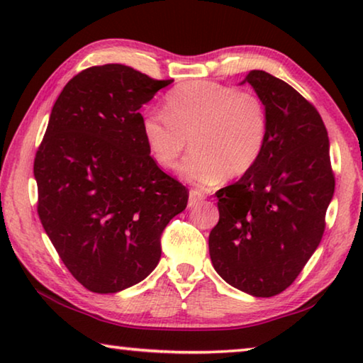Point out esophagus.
I'll use <instances>...</instances> for the list:
<instances>
[{
	"label": "esophagus",
	"mask_w": 363,
	"mask_h": 363,
	"mask_svg": "<svg viewBox=\"0 0 363 363\" xmlns=\"http://www.w3.org/2000/svg\"><path fill=\"white\" fill-rule=\"evenodd\" d=\"M201 200H205V194L200 192V190H196V189H190V192H189V206L199 205Z\"/></svg>",
	"instance_id": "34e87169"
}]
</instances>
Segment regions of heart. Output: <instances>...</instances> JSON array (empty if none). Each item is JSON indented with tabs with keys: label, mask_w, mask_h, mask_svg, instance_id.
<instances>
[{
	"label": "heart",
	"mask_w": 363,
	"mask_h": 363,
	"mask_svg": "<svg viewBox=\"0 0 363 363\" xmlns=\"http://www.w3.org/2000/svg\"><path fill=\"white\" fill-rule=\"evenodd\" d=\"M163 113L147 110L140 134L158 167L171 169L186 150L192 153L179 174L199 187L237 179L259 163L269 138V116L259 96L214 82L184 83L164 96Z\"/></svg>",
	"instance_id": "heart-1"
}]
</instances>
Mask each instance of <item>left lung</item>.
I'll use <instances>...</instances> for the list:
<instances>
[{"label":"left lung","instance_id":"left-lung-1","mask_svg":"<svg viewBox=\"0 0 363 363\" xmlns=\"http://www.w3.org/2000/svg\"><path fill=\"white\" fill-rule=\"evenodd\" d=\"M245 82L266 104L267 145L251 173L216 192L219 220L208 245L227 284L270 298L296 280L320 243L335 173L317 108L267 72L251 70Z\"/></svg>","mask_w":363,"mask_h":363}]
</instances>
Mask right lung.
I'll list each match as a JSON object with an SVG mask.
<instances>
[{
	"label": "right lung",
	"mask_w": 363,
	"mask_h": 363,
	"mask_svg": "<svg viewBox=\"0 0 363 363\" xmlns=\"http://www.w3.org/2000/svg\"><path fill=\"white\" fill-rule=\"evenodd\" d=\"M173 79L121 64L84 69L54 104L33 174L36 211L69 272L86 290L116 293L162 257V233L189 190L153 162L139 108Z\"/></svg>",
	"instance_id": "add662e5"
}]
</instances>
